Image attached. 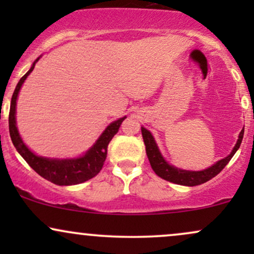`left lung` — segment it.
Listing matches in <instances>:
<instances>
[{
    "mask_svg": "<svg viewBox=\"0 0 254 254\" xmlns=\"http://www.w3.org/2000/svg\"><path fill=\"white\" fill-rule=\"evenodd\" d=\"M142 131V137H143L144 145H145V151H147V156L149 159L150 166L153 168V171L162 179L167 180V182L179 184V185H185V186H196L204 184L208 180L212 179L214 177H216L221 171L226 167V165L228 164L234 154L237 153V150L240 147L241 141H243L244 137V129L241 130L240 135H239V139L235 144L234 149L232 150V153L228 156L224 157V159L217 161L216 164L211 167L206 168L204 171H184L179 170V168L174 167V166L168 165L166 162V160L162 157L161 153L159 151V148L154 141V137L151 136V133L144 127H141Z\"/></svg>",
    "mask_w": 254,
    "mask_h": 254,
    "instance_id": "1",
    "label": "left lung"
}]
</instances>
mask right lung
<instances>
[{"instance_id":"1","label":"right lung","mask_w":254,"mask_h":254,"mask_svg":"<svg viewBox=\"0 0 254 254\" xmlns=\"http://www.w3.org/2000/svg\"><path fill=\"white\" fill-rule=\"evenodd\" d=\"M36 62L31 66L30 70L20 78V81L15 87V90L13 93V97H11L9 110V133L11 142H13L16 150L19 151L20 155L24 157L25 161L40 177H43L44 179L56 184V185H76V184L87 182V180L92 179L93 177L97 176L99 172L101 171V168H103L104 162L107 156V145H109L112 137L118 132L119 127L123 123L125 117L111 123L105 129L104 132L101 133V136L99 137L95 144L83 156L77 157V159L65 160L48 159V157L37 156L22 142L21 137L19 135V131H17L15 121L17 94H19L20 88H21L22 83L25 82L26 77L34 69Z\"/></svg>"}]
</instances>
